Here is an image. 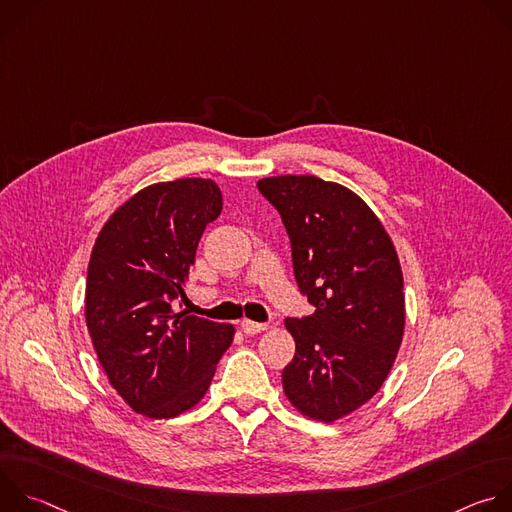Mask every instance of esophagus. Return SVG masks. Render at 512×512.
I'll return each mask as SVG.
<instances>
[{
	"label": "esophagus",
	"mask_w": 512,
	"mask_h": 512,
	"mask_svg": "<svg viewBox=\"0 0 512 512\" xmlns=\"http://www.w3.org/2000/svg\"><path fill=\"white\" fill-rule=\"evenodd\" d=\"M241 330H243L245 334H259V332L267 330V324H263V322H253V320H243V322H241Z\"/></svg>",
	"instance_id": "esophagus-1"
}]
</instances>
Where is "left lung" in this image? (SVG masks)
Listing matches in <instances>:
<instances>
[{
    "mask_svg": "<svg viewBox=\"0 0 512 512\" xmlns=\"http://www.w3.org/2000/svg\"><path fill=\"white\" fill-rule=\"evenodd\" d=\"M257 188L281 214L298 287L316 308L285 320L296 356L283 393L300 413L332 423L391 373L405 328L399 257L377 214L342 184L287 174Z\"/></svg>",
    "mask_w": 512,
    "mask_h": 512,
    "instance_id": "1",
    "label": "left lung"
}]
</instances>
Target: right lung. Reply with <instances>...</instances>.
I'll use <instances>...</instances> for the list:
<instances>
[{
	"label": "right lung",
	"mask_w": 512,
	"mask_h": 512,
	"mask_svg": "<svg viewBox=\"0 0 512 512\" xmlns=\"http://www.w3.org/2000/svg\"><path fill=\"white\" fill-rule=\"evenodd\" d=\"M221 210L212 180L158 182L123 202L95 241L87 328L109 383L145 417L192 409L233 342L231 324L176 310L198 241Z\"/></svg>",
	"instance_id": "1"
}]
</instances>
